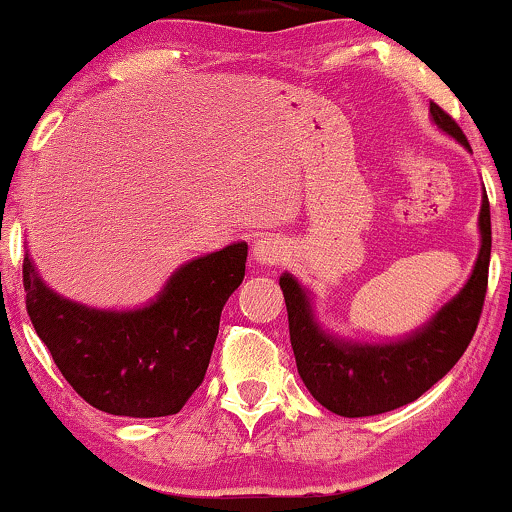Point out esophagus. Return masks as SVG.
Here are the masks:
<instances>
[{
	"instance_id": "esophagus-1",
	"label": "esophagus",
	"mask_w": 512,
	"mask_h": 512,
	"mask_svg": "<svg viewBox=\"0 0 512 512\" xmlns=\"http://www.w3.org/2000/svg\"><path fill=\"white\" fill-rule=\"evenodd\" d=\"M251 256H254V261L261 265H277L279 261H284L286 247L279 237L265 235V237H258L254 242V247H251Z\"/></svg>"
}]
</instances>
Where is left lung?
Listing matches in <instances>:
<instances>
[{"instance_id": "left-lung-1", "label": "left lung", "mask_w": 512, "mask_h": 512, "mask_svg": "<svg viewBox=\"0 0 512 512\" xmlns=\"http://www.w3.org/2000/svg\"><path fill=\"white\" fill-rule=\"evenodd\" d=\"M429 111L431 121L445 135L471 151V144L452 116L433 102ZM478 228L480 251L464 289L447 300L426 324L398 340L356 342L328 333L314 314L310 291L289 272L279 277L300 380L326 410L340 417L382 415L417 401L450 373L466 352L485 303L492 254L487 193H482Z\"/></svg>"}]
</instances>
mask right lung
Returning <instances> with one entry per match:
<instances>
[{
    "instance_id": "add662e5",
    "label": "right lung",
    "mask_w": 512,
    "mask_h": 512,
    "mask_svg": "<svg viewBox=\"0 0 512 512\" xmlns=\"http://www.w3.org/2000/svg\"><path fill=\"white\" fill-rule=\"evenodd\" d=\"M247 242L198 256L135 310H100L55 293L25 251L32 326L55 366L93 408L121 417L177 415L205 380L221 310L244 279Z\"/></svg>"
}]
</instances>
